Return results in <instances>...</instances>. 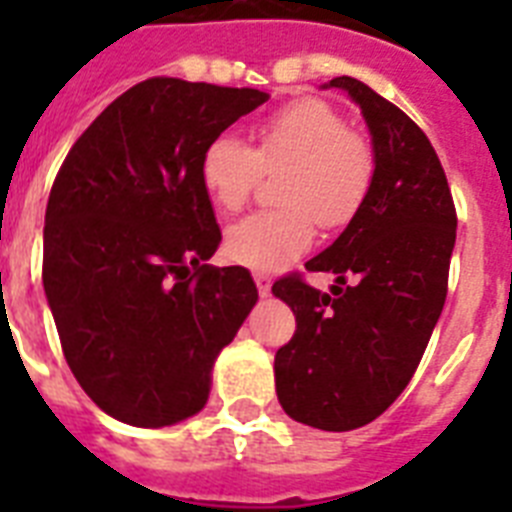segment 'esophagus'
Segmentation results:
<instances>
[{"label":"esophagus","instance_id":"obj_1","mask_svg":"<svg viewBox=\"0 0 512 512\" xmlns=\"http://www.w3.org/2000/svg\"><path fill=\"white\" fill-rule=\"evenodd\" d=\"M255 284H257V292H260L263 297L271 292V276H268V273L257 271L255 273Z\"/></svg>","mask_w":512,"mask_h":512}]
</instances>
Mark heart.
Returning a JSON list of instances; mask_svg holds the SVG:
<instances>
[{
	"mask_svg": "<svg viewBox=\"0 0 512 512\" xmlns=\"http://www.w3.org/2000/svg\"><path fill=\"white\" fill-rule=\"evenodd\" d=\"M284 170L279 204L225 231V255L236 263L273 271L308 252L316 223L340 231L361 212L374 183V154L335 108L321 100H295L255 127V148L236 135H217L201 154V185L223 212H239L260 175Z\"/></svg>",
	"mask_w": 512,
	"mask_h": 512,
	"instance_id": "obj_1",
	"label": "heart"
}]
</instances>
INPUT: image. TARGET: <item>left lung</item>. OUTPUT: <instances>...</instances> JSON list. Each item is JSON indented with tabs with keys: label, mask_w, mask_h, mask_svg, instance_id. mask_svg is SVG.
I'll list each match as a JSON object with an SVG mask.
<instances>
[{
	"label": "left lung",
	"mask_w": 512,
	"mask_h": 512,
	"mask_svg": "<svg viewBox=\"0 0 512 512\" xmlns=\"http://www.w3.org/2000/svg\"><path fill=\"white\" fill-rule=\"evenodd\" d=\"M361 108L374 154L369 199L308 271L335 273L329 292L297 273L273 284L292 308L295 337L276 350V396L292 420L356 430L409 385L444 311L457 212L425 132L390 100L337 76Z\"/></svg>",
	"instance_id": "1"
}]
</instances>
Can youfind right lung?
Here are the masks:
<instances>
[{
    "label": "right lung",
    "mask_w": 512,
    "mask_h": 512,
    "mask_svg": "<svg viewBox=\"0 0 512 512\" xmlns=\"http://www.w3.org/2000/svg\"><path fill=\"white\" fill-rule=\"evenodd\" d=\"M268 92L154 76L68 151L44 215V295L82 390L135 428L204 409L212 366L257 303L247 268H215L201 154Z\"/></svg>",
    "instance_id": "1"
}]
</instances>
